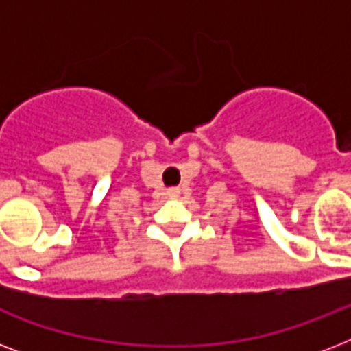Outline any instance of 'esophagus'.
Segmentation results:
<instances>
[{
    "mask_svg": "<svg viewBox=\"0 0 351 351\" xmlns=\"http://www.w3.org/2000/svg\"><path fill=\"white\" fill-rule=\"evenodd\" d=\"M178 195H180L178 189H169V191H167V197L169 198H178Z\"/></svg>",
    "mask_w": 351,
    "mask_h": 351,
    "instance_id": "1",
    "label": "esophagus"
}]
</instances>
